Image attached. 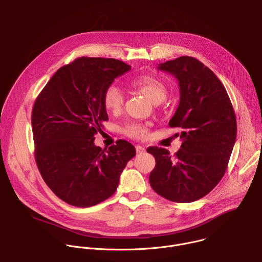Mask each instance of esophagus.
<instances>
[{"label":"esophagus","instance_id":"obj_1","mask_svg":"<svg viewBox=\"0 0 262 262\" xmlns=\"http://www.w3.org/2000/svg\"><path fill=\"white\" fill-rule=\"evenodd\" d=\"M136 151H137V154H143V152H145V147H143L141 145H137Z\"/></svg>","mask_w":262,"mask_h":262}]
</instances>
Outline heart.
<instances>
[{
    "label": "heart",
    "instance_id": "obj_1",
    "mask_svg": "<svg viewBox=\"0 0 262 262\" xmlns=\"http://www.w3.org/2000/svg\"><path fill=\"white\" fill-rule=\"evenodd\" d=\"M129 86L156 104L164 101L168 94L165 84L151 76H138L129 82ZM102 103L112 114H119L124 103V95L120 88L114 84L110 85L103 92ZM123 133L129 138L142 140L147 137L148 127L139 122H129L123 127Z\"/></svg>",
    "mask_w": 262,
    "mask_h": 262
}]
</instances>
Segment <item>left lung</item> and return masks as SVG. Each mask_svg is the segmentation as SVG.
Returning <instances> with one entry per match:
<instances>
[{"instance_id": "1", "label": "left lung", "mask_w": 262, "mask_h": 262, "mask_svg": "<svg viewBox=\"0 0 262 262\" xmlns=\"http://www.w3.org/2000/svg\"><path fill=\"white\" fill-rule=\"evenodd\" d=\"M179 85L180 100L171 127H179L182 144L170 157L165 148H147L156 159L149 175L160 196L178 203L201 199L225 174L236 140V119L227 91L199 60L183 56L159 64Z\"/></svg>"}]
</instances>
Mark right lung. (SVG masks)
Listing matches in <instances>:
<instances>
[{"mask_svg":"<svg viewBox=\"0 0 262 262\" xmlns=\"http://www.w3.org/2000/svg\"><path fill=\"white\" fill-rule=\"evenodd\" d=\"M128 70L116 59L81 57L59 68L35 100L37 167L53 193L70 205L89 207L110 198L136 156L124 140L107 149L94 145V136L108 120L103 92Z\"/></svg>","mask_w":262,"mask_h":262,"instance_id":"obj_1","label":"right lung"}]
</instances>
